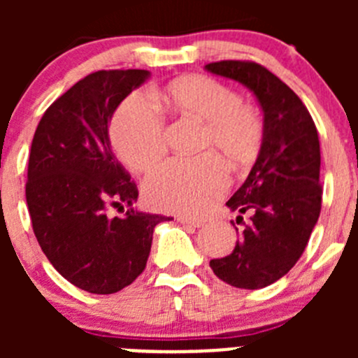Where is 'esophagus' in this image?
<instances>
[{
    "label": "esophagus",
    "mask_w": 358,
    "mask_h": 358,
    "mask_svg": "<svg viewBox=\"0 0 358 358\" xmlns=\"http://www.w3.org/2000/svg\"><path fill=\"white\" fill-rule=\"evenodd\" d=\"M176 222L183 223V225H192V227H199L204 225V222L202 220H196V218H189V216H176Z\"/></svg>",
    "instance_id": "esophagus-1"
}]
</instances>
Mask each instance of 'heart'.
Instances as JSON below:
<instances>
[{
	"instance_id": "1",
	"label": "heart",
	"mask_w": 358,
	"mask_h": 358,
	"mask_svg": "<svg viewBox=\"0 0 358 358\" xmlns=\"http://www.w3.org/2000/svg\"><path fill=\"white\" fill-rule=\"evenodd\" d=\"M162 110L202 122L201 150H213L232 168H246L262 152L265 121L234 88L206 74L171 79L152 93ZM110 142L119 161L135 173L149 171L166 152L164 122L138 93L126 96L112 114ZM229 187V173L216 155L169 161L143 183V196L162 211L201 215Z\"/></svg>"
}]
</instances>
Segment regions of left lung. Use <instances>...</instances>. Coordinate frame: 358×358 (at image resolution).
Wrapping results in <instances>:
<instances>
[{"label": "left lung", "mask_w": 358, "mask_h": 358, "mask_svg": "<svg viewBox=\"0 0 358 358\" xmlns=\"http://www.w3.org/2000/svg\"><path fill=\"white\" fill-rule=\"evenodd\" d=\"M206 69L243 83L263 109L262 152L246 182L227 202L232 211L249 213L251 222L237 232L239 239L229 256L209 262L223 282L259 289L296 265L319 220V135L305 103L268 69L249 60H222Z\"/></svg>", "instance_id": "obj_1"}]
</instances>
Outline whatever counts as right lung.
Instances as JSON below:
<instances>
[{
    "label": "right lung",
    "mask_w": 358,
    "mask_h": 358,
    "mask_svg": "<svg viewBox=\"0 0 358 358\" xmlns=\"http://www.w3.org/2000/svg\"><path fill=\"white\" fill-rule=\"evenodd\" d=\"M142 69L96 71L46 109L29 154L25 199L32 230L57 272L83 291L112 294L145 270L161 215L131 206L138 189L110 149L109 121L147 81Z\"/></svg>",
    "instance_id": "obj_1"
}]
</instances>
